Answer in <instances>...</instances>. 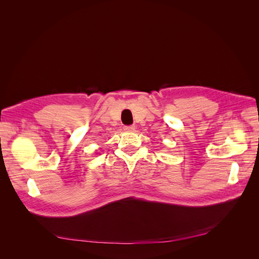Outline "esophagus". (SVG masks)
Instances as JSON below:
<instances>
[{
    "label": "esophagus",
    "instance_id": "obj_1",
    "mask_svg": "<svg viewBox=\"0 0 259 259\" xmlns=\"http://www.w3.org/2000/svg\"><path fill=\"white\" fill-rule=\"evenodd\" d=\"M124 131L127 133H133L135 132V126L134 125H128V126H124Z\"/></svg>",
    "mask_w": 259,
    "mask_h": 259
}]
</instances>
